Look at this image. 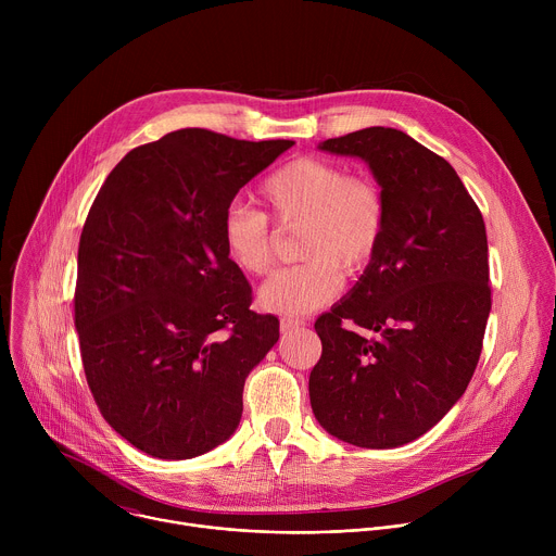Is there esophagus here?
Segmentation results:
<instances>
[{"label":"esophagus","mask_w":556,"mask_h":556,"mask_svg":"<svg viewBox=\"0 0 556 556\" xmlns=\"http://www.w3.org/2000/svg\"><path fill=\"white\" fill-rule=\"evenodd\" d=\"M305 324L301 321V319H294V316H283V319L279 321V330L283 332V334H288V332H292V330H299V328H303Z\"/></svg>","instance_id":"obj_1"}]
</instances>
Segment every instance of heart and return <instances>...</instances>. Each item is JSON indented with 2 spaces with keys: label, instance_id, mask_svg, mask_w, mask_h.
I'll return each instance as SVG.
<instances>
[{
  "label": "heart",
  "instance_id": "obj_1",
  "mask_svg": "<svg viewBox=\"0 0 556 556\" xmlns=\"http://www.w3.org/2000/svg\"><path fill=\"white\" fill-rule=\"evenodd\" d=\"M281 226L301 224L299 266L275 273L257 303L275 314H307L334 301L343 275H358L380 249L387 206L380 187L324 157L303 155L273 172L260 189ZM228 260L247 275H266L275 262V237L264 213L230 208L222 224Z\"/></svg>",
  "mask_w": 556,
  "mask_h": 556
}]
</instances>
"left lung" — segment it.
Returning <instances> with one entry per match:
<instances>
[{
	"mask_svg": "<svg viewBox=\"0 0 556 556\" xmlns=\"http://www.w3.org/2000/svg\"><path fill=\"white\" fill-rule=\"evenodd\" d=\"M378 182L382 242L356 286L314 324V418L363 448H393L435 427L478 367L491 312L489 242L455 169L412 136L367 127L319 142Z\"/></svg>",
	"mask_w": 556,
	"mask_h": 556,
	"instance_id": "8db88e82",
	"label": "left lung"
}]
</instances>
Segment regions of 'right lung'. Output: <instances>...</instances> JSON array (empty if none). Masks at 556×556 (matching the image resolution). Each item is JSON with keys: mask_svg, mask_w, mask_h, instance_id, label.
Returning <instances> with one entry per match:
<instances>
[{"mask_svg": "<svg viewBox=\"0 0 556 556\" xmlns=\"http://www.w3.org/2000/svg\"><path fill=\"white\" fill-rule=\"evenodd\" d=\"M292 144L172 131L131 149L88 213L74 292L86 378L110 427L151 457L226 442L249 374L279 339L277 316L251 309L222 224Z\"/></svg>", "mask_w": 556, "mask_h": 556, "instance_id": "1", "label": "right lung"}]
</instances>
